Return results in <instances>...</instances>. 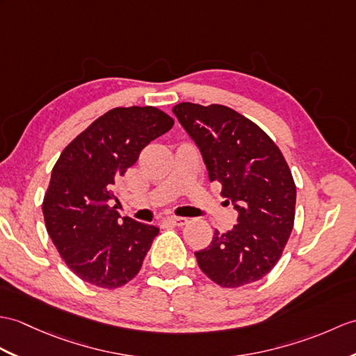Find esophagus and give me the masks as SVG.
<instances>
[{"label": "esophagus", "mask_w": 356, "mask_h": 356, "mask_svg": "<svg viewBox=\"0 0 356 356\" xmlns=\"http://www.w3.org/2000/svg\"><path fill=\"white\" fill-rule=\"evenodd\" d=\"M165 222H168V225H171V226H185L186 222H188V218H185V217H168V218H165Z\"/></svg>", "instance_id": "esophagus-1"}]
</instances>
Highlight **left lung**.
<instances>
[{"instance_id": "8db88e82", "label": "left lung", "mask_w": 356, "mask_h": 356, "mask_svg": "<svg viewBox=\"0 0 356 356\" xmlns=\"http://www.w3.org/2000/svg\"><path fill=\"white\" fill-rule=\"evenodd\" d=\"M221 195L238 212L234 229L195 252L200 270L225 288L256 282L276 266L294 225L296 185L270 136L230 107L180 103L172 107Z\"/></svg>"}]
</instances>
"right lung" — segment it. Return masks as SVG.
<instances>
[{
	"label": "right lung",
	"mask_w": 356,
	"mask_h": 356,
	"mask_svg": "<svg viewBox=\"0 0 356 356\" xmlns=\"http://www.w3.org/2000/svg\"><path fill=\"white\" fill-rule=\"evenodd\" d=\"M153 106L115 107L95 120L57 159L42 212L57 252L85 282L118 288L134 279L159 229L122 217L113 188L139 153L172 127Z\"/></svg>",
	"instance_id": "obj_1"
}]
</instances>
